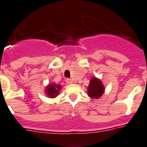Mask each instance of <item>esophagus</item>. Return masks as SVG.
I'll use <instances>...</instances> for the list:
<instances>
[{
  "instance_id": "34e87169",
  "label": "esophagus",
  "mask_w": 147,
  "mask_h": 147,
  "mask_svg": "<svg viewBox=\"0 0 147 147\" xmlns=\"http://www.w3.org/2000/svg\"><path fill=\"white\" fill-rule=\"evenodd\" d=\"M66 82L67 84H71L73 82V80H71V79H66Z\"/></svg>"
}]
</instances>
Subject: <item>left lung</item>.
I'll return each instance as SVG.
<instances>
[{"label":"left lung","instance_id":"left-lung-1","mask_svg":"<svg viewBox=\"0 0 147 147\" xmlns=\"http://www.w3.org/2000/svg\"><path fill=\"white\" fill-rule=\"evenodd\" d=\"M104 86L102 82L96 78H93L90 81L88 88V94L92 98H99L104 92Z\"/></svg>","mask_w":147,"mask_h":147}]
</instances>
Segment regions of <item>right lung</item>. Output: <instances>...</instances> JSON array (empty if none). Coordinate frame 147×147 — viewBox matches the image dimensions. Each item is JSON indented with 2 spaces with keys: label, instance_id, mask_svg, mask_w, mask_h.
<instances>
[{
  "label": "right lung",
  "instance_id": "right-lung-1",
  "mask_svg": "<svg viewBox=\"0 0 147 147\" xmlns=\"http://www.w3.org/2000/svg\"><path fill=\"white\" fill-rule=\"evenodd\" d=\"M61 89V86L59 85H54V84H50L46 89V94L50 97H55L58 95L59 91Z\"/></svg>",
  "mask_w": 147,
  "mask_h": 147
}]
</instances>
